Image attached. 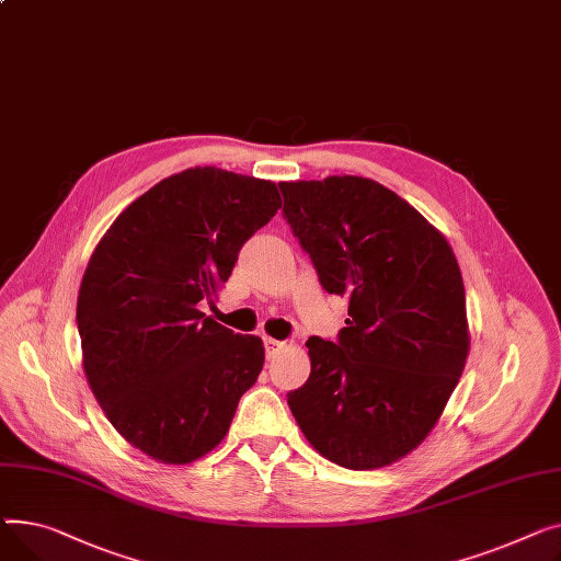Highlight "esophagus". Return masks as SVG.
<instances>
[{"label": "esophagus", "instance_id": "esophagus-1", "mask_svg": "<svg viewBox=\"0 0 561 561\" xmlns=\"http://www.w3.org/2000/svg\"><path fill=\"white\" fill-rule=\"evenodd\" d=\"M283 348V342L280 340H274V337H265V351H267V357H272L276 351Z\"/></svg>", "mask_w": 561, "mask_h": 561}]
</instances>
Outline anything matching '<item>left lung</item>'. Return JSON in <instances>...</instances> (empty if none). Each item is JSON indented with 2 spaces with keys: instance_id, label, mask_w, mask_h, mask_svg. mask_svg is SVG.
<instances>
[{
  "instance_id": "left-lung-1",
  "label": "left lung",
  "mask_w": 561,
  "mask_h": 561,
  "mask_svg": "<svg viewBox=\"0 0 561 561\" xmlns=\"http://www.w3.org/2000/svg\"><path fill=\"white\" fill-rule=\"evenodd\" d=\"M283 217L328 294L348 301L337 340L310 337V378L287 393L306 439L369 471L433 431L469 355L455 253L399 194L362 176L278 183Z\"/></svg>"
}]
</instances>
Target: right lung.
I'll return each instance as SVG.
<instances>
[{"instance_id": "add662e5", "label": "right lung", "mask_w": 561, "mask_h": 561, "mask_svg": "<svg viewBox=\"0 0 561 561\" xmlns=\"http://www.w3.org/2000/svg\"><path fill=\"white\" fill-rule=\"evenodd\" d=\"M278 208L272 181L185 170L130 204L88 262L77 323L90 389L115 431L160 462L213 450L257 380L262 340L202 306Z\"/></svg>"}]
</instances>
